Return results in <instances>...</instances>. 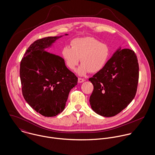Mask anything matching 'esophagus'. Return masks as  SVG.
I'll list each match as a JSON object with an SVG mask.
<instances>
[{"mask_svg":"<svg viewBox=\"0 0 155 155\" xmlns=\"http://www.w3.org/2000/svg\"><path fill=\"white\" fill-rule=\"evenodd\" d=\"M84 81H85V80L83 79V78H78V82L79 83H83Z\"/></svg>","mask_w":155,"mask_h":155,"instance_id":"34e87169","label":"esophagus"}]
</instances>
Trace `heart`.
I'll use <instances>...</instances> for the list:
<instances>
[{
  "instance_id": "1",
  "label": "heart",
  "mask_w": 155,
  "mask_h": 155,
  "mask_svg": "<svg viewBox=\"0 0 155 155\" xmlns=\"http://www.w3.org/2000/svg\"><path fill=\"white\" fill-rule=\"evenodd\" d=\"M62 54L69 68L74 69L80 58L81 64L77 70L80 75H84L88 71L96 72L102 69L110 55L107 45L101 43L94 37L76 38L72 40L71 47L65 46Z\"/></svg>"
}]
</instances>
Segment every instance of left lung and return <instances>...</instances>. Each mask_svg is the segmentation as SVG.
<instances>
[{"label": "left lung", "instance_id": "left-lung-1", "mask_svg": "<svg viewBox=\"0 0 155 155\" xmlns=\"http://www.w3.org/2000/svg\"><path fill=\"white\" fill-rule=\"evenodd\" d=\"M138 71L134 52L120 47L103 68L88 79L94 87L89 101L91 109L104 117L120 112L136 96Z\"/></svg>", "mask_w": 155, "mask_h": 155}]
</instances>
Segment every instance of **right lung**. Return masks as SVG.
<instances>
[{"mask_svg":"<svg viewBox=\"0 0 155 155\" xmlns=\"http://www.w3.org/2000/svg\"><path fill=\"white\" fill-rule=\"evenodd\" d=\"M62 36L35 41L20 64L22 92L25 101L37 112L47 117L56 116L64 110L69 91L78 82V78L67 68L63 58L47 52Z\"/></svg>","mask_w":155,"mask_h":155,"instance_id":"add662e5","label":"right lung"}]
</instances>
